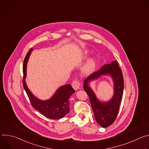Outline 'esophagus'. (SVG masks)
Wrapping results in <instances>:
<instances>
[{"label": "esophagus", "mask_w": 149, "mask_h": 149, "mask_svg": "<svg viewBox=\"0 0 149 149\" xmlns=\"http://www.w3.org/2000/svg\"><path fill=\"white\" fill-rule=\"evenodd\" d=\"M72 88L75 90H76V91L78 90L80 87V83H79V81H78V80L74 81L72 84Z\"/></svg>", "instance_id": "obj_1"}]
</instances>
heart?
I'll return each instance as SVG.
<instances>
[{
  "label": "heart",
  "mask_w": 149,
  "mask_h": 149,
  "mask_svg": "<svg viewBox=\"0 0 149 149\" xmlns=\"http://www.w3.org/2000/svg\"><path fill=\"white\" fill-rule=\"evenodd\" d=\"M88 54V51H84L82 52L81 56L82 57H86ZM96 65V63L95 59L93 58L90 59L87 62L86 64L84 65V67L82 68V72L84 74H88L91 73L95 69Z\"/></svg>",
  "instance_id": "1"
}]
</instances>
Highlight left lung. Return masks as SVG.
I'll list each match as a JSON object with an SVG mask.
<instances>
[{"label": "left lung", "mask_w": 149, "mask_h": 149, "mask_svg": "<svg viewBox=\"0 0 149 149\" xmlns=\"http://www.w3.org/2000/svg\"><path fill=\"white\" fill-rule=\"evenodd\" d=\"M102 75H109L114 84V95L109 101H100L89 87L91 81ZM84 89L89 96L96 121L102 127H107L112 124L117 117L124 90V79L120 68L116 61L103 65L100 70L92 74L84 81Z\"/></svg>", "instance_id": "obj_1"}]
</instances>
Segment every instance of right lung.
Returning a JSON list of instances; mask_svg holds the SVG:
<instances>
[{"label":"right lung","mask_w":149,"mask_h":149,"mask_svg":"<svg viewBox=\"0 0 149 149\" xmlns=\"http://www.w3.org/2000/svg\"><path fill=\"white\" fill-rule=\"evenodd\" d=\"M33 51L31 48L26 54L24 61L23 72L24 79L23 86L31 102L32 107L46 117L57 120L65 116L70 111V97L75 93V90L72 88L70 84L61 86L54 93V94L47 100H42L36 98L29 90L25 82L26 77L27 63Z\"/></svg>","instance_id":"1"}]
</instances>
